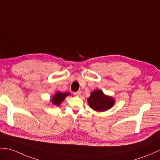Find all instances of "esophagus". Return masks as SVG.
Returning <instances> with one entry per match:
<instances>
[{
	"mask_svg": "<svg viewBox=\"0 0 160 160\" xmlns=\"http://www.w3.org/2000/svg\"><path fill=\"white\" fill-rule=\"evenodd\" d=\"M74 95H76V96H80V95H81V91H77V92H74Z\"/></svg>",
	"mask_w": 160,
	"mask_h": 160,
	"instance_id": "34e87169",
	"label": "esophagus"
}]
</instances>
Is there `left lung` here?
Returning <instances> with one entry per match:
<instances>
[{"mask_svg":"<svg viewBox=\"0 0 160 160\" xmlns=\"http://www.w3.org/2000/svg\"><path fill=\"white\" fill-rule=\"evenodd\" d=\"M87 102L94 111L104 112L113 107L115 99L111 96L103 93L100 89H97L91 92L90 97L87 99Z\"/></svg>","mask_w":160,"mask_h":160,"instance_id":"left-lung-1","label":"left lung"}]
</instances>
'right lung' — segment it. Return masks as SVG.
<instances>
[{
  "mask_svg": "<svg viewBox=\"0 0 160 160\" xmlns=\"http://www.w3.org/2000/svg\"><path fill=\"white\" fill-rule=\"evenodd\" d=\"M71 95V93L69 92H62L61 91H58L56 92L54 95H52V97L50 101L53 106H61V103L63 102V100L68 97V95Z\"/></svg>",
  "mask_w": 160,
  "mask_h": 160,
  "instance_id": "right-lung-1",
  "label": "right lung"
}]
</instances>
